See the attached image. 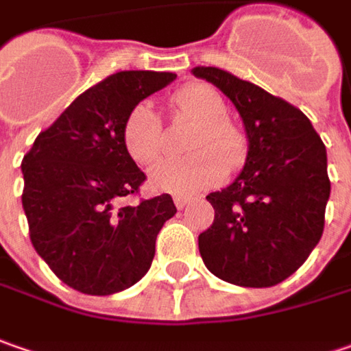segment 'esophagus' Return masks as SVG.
Masks as SVG:
<instances>
[{"label":"esophagus","mask_w":351,"mask_h":351,"mask_svg":"<svg viewBox=\"0 0 351 351\" xmlns=\"http://www.w3.org/2000/svg\"><path fill=\"white\" fill-rule=\"evenodd\" d=\"M191 202V198L189 196H175V206L178 208V210H182L184 206Z\"/></svg>","instance_id":"esophagus-1"}]
</instances>
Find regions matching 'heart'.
Instances as JSON below:
<instances>
[{"label":"heart","mask_w":351,"mask_h":351,"mask_svg":"<svg viewBox=\"0 0 351 351\" xmlns=\"http://www.w3.org/2000/svg\"><path fill=\"white\" fill-rule=\"evenodd\" d=\"M171 108L176 121L196 125L189 141V151L194 155L159 160L149 173L157 191L189 196L218 184L226 175V167L234 171L243 165L247 141L241 131L226 121L228 104L218 90L208 84L186 86L173 96ZM121 137L131 159L141 165L153 162L165 149L162 121L145 101L131 108Z\"/></svg>","instance_id":"obj_1"}]
</instances>
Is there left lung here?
<instances>
[{"mask_svg":"<svg viewBox=\"0 0 351 351\" xmlns=\"http://www.w3.org/2000/svg\"><path fill=\"white\" fill-rule=\"evenodd\" d=\"M232 99L247 133L236 180L206 200L214 223L198 236L210 273L239 287H273L306 261L324 232L326 147L298 108L216 66H196Z\"/></svg>","mask_w":351,"mask_h":351,"instance_id":"obj_1","label":"left lung"}]
</instances>
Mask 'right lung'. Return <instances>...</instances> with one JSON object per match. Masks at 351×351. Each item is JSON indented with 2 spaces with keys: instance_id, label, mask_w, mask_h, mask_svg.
<instances>
[{
  "instance_id": "add662e5",
  "label": "right lung",
  "mask_w": 351,
  "mask_h": 351,
  "mask_svg": "<svg viewBox=\"0 0 351 351\" xmlns=\"http://www.w3.org/2000/svg\"><path fill=\"white\" fill-rule=\"evenodd\" d=\"M175 78L173 72H115L74 99L23 157L31 243L60 281L84 295H114L139 281L162 223L176 214L169 194L117 208L145 180L123 145V121Z\"/></svg>"
}]
</instances>
